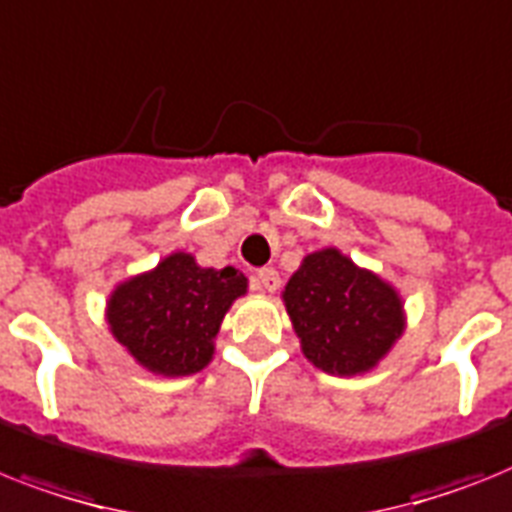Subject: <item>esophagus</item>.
Here are the masks:
<instances>
[{"mask_svg": "<svg viewBox=\"0 0 512 512\" xmlns=\"http://www.w3.org/2000/svg\"><path fill=\"white\" fill-rule=\"evenodd\" d=\"M257 286L263 291H268V294H273V291L281 286V276H278L276 268H263L257 270Z\"/></svg>", "mask_w": 512, "mask_h": 512, "instance_id": "1", "label": "esophagus"}]
</instances>
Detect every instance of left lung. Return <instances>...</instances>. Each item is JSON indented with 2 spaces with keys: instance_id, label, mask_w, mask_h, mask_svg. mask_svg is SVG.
I'll return each instance as SVG.
<instances>
[{
  "instance_id": "8db88e82",
  "label": "left lung",
  "mask_w": 512,
  "mask_h": 512,
  "mask_svg": "<svg viewBox=\"0 0 512 512\" xmlns=\"http://www.w3.org/2000/svg\"><path fill=\"white\" fill-rule=\"evenodd\" d=\"M283 302L304 356L328 375H362L403 333V304L393 286L333 247L304 257Z\"/></svg>"
}]
</instances>
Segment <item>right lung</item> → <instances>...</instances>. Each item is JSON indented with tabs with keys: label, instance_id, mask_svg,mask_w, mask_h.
Segmentation results:
<instances>
[{
	"label": "right lung",
	"instance_id": "right-lung-1",
	"mask_svg": "<svg viewBox=\"0 0 512 512\" xmlns=\"http://www.w3.org/2000/svg\"><path fill=\"white\" fill-rule=\"evenodd\" d=\"M247 278L236 268H200L174 252L156 270L117 286L106 320L124 349L145 369L166 377L195 375L213 356V338Z\"/></svg>",
	"mask_w": 512,
	"mask_h": 512
}]
</instances>
